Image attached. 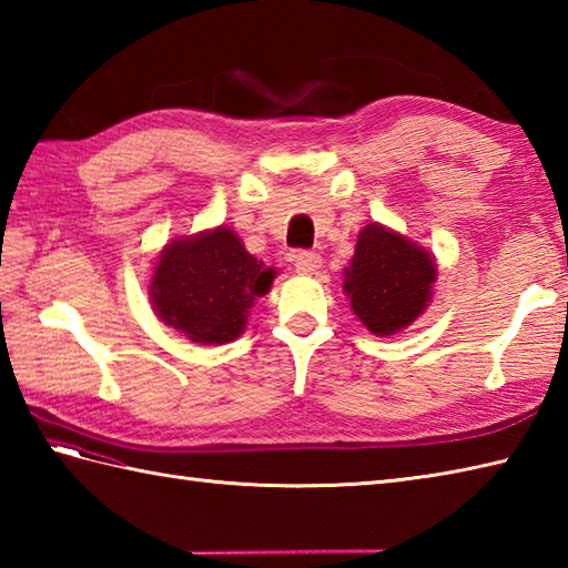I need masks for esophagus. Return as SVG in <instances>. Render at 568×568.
I'll return each instance as SVG.
<instances>
[{
  "instance_id": "1",
  "label": "esophagus",
  "mask_w": 568,
  "mask_h": 568,
  "mask_svg": "<svg viewBox=\"0 0 568 568\" xmlns=\"http://www.w3.org/2000/svg\"><path fill=\"white\" fill-rule=\"evenodd\" d=\"M322 268V256L315 251H300L295 256V271L303 275H312Z\"/></svg>"
}]
</instances>
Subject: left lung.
I'll list each match as a JSON object with an SVG mask.
<instances>
[{
	"instance_id": "obj_1",
	"label": "left lung",
	"mask_w": 568,
	"mask_h": 568,
	"mask_svg": "<svg viewBox=\"0 0 568 568\" xmlns=\"http://www.w3.org/2000/svg\"><path fill=\"white\" fill-rule=\"evenodd\" d=\"M437 263L429 251L383 224L358 234L352 265L344 268V293L368 332L390 336L409 327L432 300Z\"/></svg>"
}]
</instances>
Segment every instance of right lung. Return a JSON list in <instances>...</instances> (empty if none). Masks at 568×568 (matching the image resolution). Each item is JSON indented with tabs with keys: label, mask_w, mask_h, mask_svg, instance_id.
<instances>
[{
	"label": "right lung",
	"mask_w": 568,
	"mask_h": 568,
	"mask_svg": "<svg viewBox=\"0 0 568 568\" xmlns=\"http://www.w3.org/2000/svg\"><path fill=\"white\" fill-rule=\"evenodd\" d=\"M273 277L232 229L216 226L161 251L149 295L155 315L190 342L226 344L244 332L253 300L271 291Z\"/></svg>",
	"instance_id": "add662e5"
}]
</instances>
